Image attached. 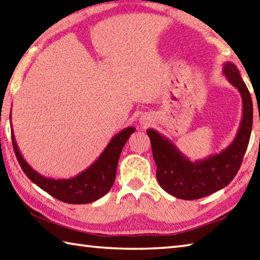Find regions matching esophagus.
Returning <instances> with one entry per match:
<instances>
[{"label": "esophagus", "mask_w": 260, "mask_h": 260, "mask_svg": "<svg viewBox=\"0 0 260 260\" xmlns=\"http://www.w3.org/2000/svg\"><path fill=\"white\" fill-rule=\"evenodd\" d=\"M141 121H142V124H144V121H146V120H144L143 118H141Z\"/></svg>", "instance_id": "1"}]
</instances>
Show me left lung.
<instances>
[{
    "mask_svg": "<svg viewBox=\"0 0 260 260\" xmlns=\"http://www.w3.org/2000/svg\"><path fill=\"white\" fill-rule=\"evenodd\" d=\"M226 79L240 91L243 112L235 139L221 152L191 161L177 146L156 129H147L157 165V181L166 192L180 200H199L225 188L239 171L252 129L253 108L248 87L231 61L222 69Z\"/></svg>",
    "mask_w": 260,
    "mask_h": 260,
    "instance_id": "8db88e82",
    "label": "left lung"
}]
</instances>
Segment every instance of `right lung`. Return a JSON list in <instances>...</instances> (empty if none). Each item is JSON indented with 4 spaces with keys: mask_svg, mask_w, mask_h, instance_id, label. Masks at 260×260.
<instances>
[{
    "mask_svg": "<svg viewBox=\"0 0 260 260\" xmlns=\"http://www.w3.org/2000/svg\"><path fill=\"white\" fill-rule=\"evenodd\" d=\"M133 132H135L134 127H127L114 135L98 159L76 177L70 179H51L38 173L24 159L16 143L11 125L12 146L24 173L42 190L69 204L91 203L109 192L116 179L117 165L122 148Z\"/></svg>",
    "mask_w": 260,
    "mask_h": 260,
    "instance_id": "obj_1",
    "label": "right lung"
}]
</instances>
